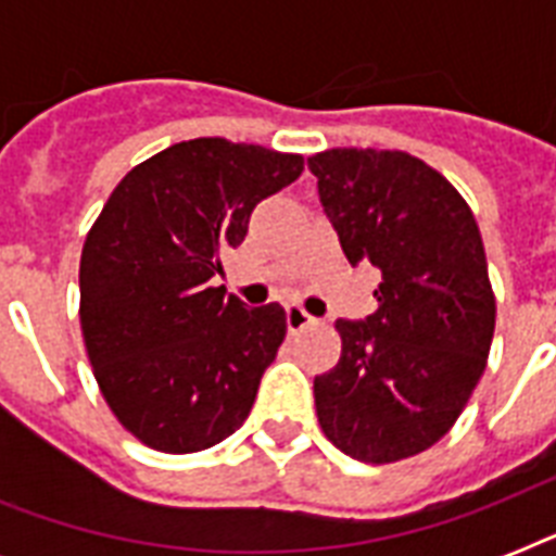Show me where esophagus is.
Masks as SVG:
<instances>
[{"label": "esophagus", "mask_w": 556, "mask_h": 556, "mask_svg": "<svg viewBox=\"0 0 556 556\" xmlns=\"http://www.w3.org/2000/svg\"><path fill=\"white\" fill-rule=\"evenodd\" d=\"M286 326L291 334H296V331H303V329H308V326H314V317L305 312L303 305L291 303L286 308Z\"/></svg>", "instance_id": "esophagus-1"}]
</instances>
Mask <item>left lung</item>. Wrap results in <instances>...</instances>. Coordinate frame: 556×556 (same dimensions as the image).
I'll use <instances>...</instances> for the list:
<instances>
[{"label": "left lung", "mask_w": 556, "mask_h": 556, "mask_svg": "<svg viewBox=\"0 0 556 556\" xmlns=\"http://www.w3.org/2000/svg\"><path fill=\"white\" fill-rule=\"evenodd\" d=\"M352 265L380 270L378 308L338 320L343 352L314 378L326 439L366 465L432 447L473 395L496 300L473 213L447 178L397 150L308 159Z\"/></svg>", "instance_id": "8db88e82"}]
</instances>
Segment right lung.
Instances as JSON below:
<instances>
[{
	"instance_id": "1",
	"label": "right lung",
	"mask_w": 556,
	"mask_h": 556,
	"mask_svg": "<svg viewBox=\"0 0 556 556\" xmlns=\"http://www.w3.org/2000/svg\"><path fill=\"white\" fill-rule=\"evenodd\" d=\"M303 173V155L225 138L173 143L109 195L80 256V326L98 387L147 447L195 453L244 424L286 308H248L218 253L253 207Z\"/></svg>"
}]
</instances>
